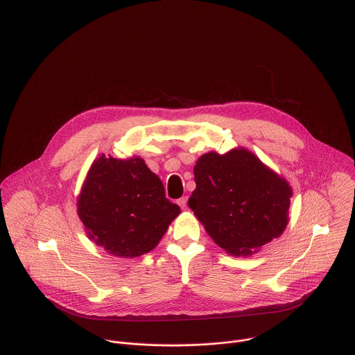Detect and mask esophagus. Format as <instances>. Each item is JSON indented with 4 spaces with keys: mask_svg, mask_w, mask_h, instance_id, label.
Masks as SVG:
<instances>
[{
    "mask_svg": "<svg viewBox=\"0 0 355 355\" xmlns=\"http://www.w3.org/2000/svg\"><path fill=\"white\" fill-rule=\"evenodd\" d=\"M178 204L180 205L182 209H187V197H182L178 200Z\"/></svg>",
    "mask_w": 355,
    "mask_h": 355,
    "instance_id": "obj_1",
    "label": "esophagus"
}]
</instances>
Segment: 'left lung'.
Here are the masks:
<instances>
[{"label": "left lung", "instance_id": "8db88e82", "mask_svg": "<svg viewBox=\"0 0 355 355\" xmlns=\"http://www.w3.org/2000/svg\"><path fill=\"white\" fill-rule=\"evenodd\" d=\"M194 180L189 207L212 240L232 255H251L288 223L291 187L245 148L201 155Z\"/></svg>", "mask_w": 355, "mask_h": 355}]
</instances>
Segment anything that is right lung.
Wrapping results in <instances>:
<instances>
[{
    "mask_svg": "<svg viewBox=\"0 0 355 355\" xmlns=\"http://www.w3.org/2000/svg\"><path fill=\"white\" fill-rule=\"evenodd\" d=\"M179 214V205L165 197L161 179L140 157L101 154L78 198V215L89 239L121 258L150 252Z\"/></svg>",
    "mask_w": 355,
    "mask_h": 355,
    "instance_id": "obj_1",
    "label": "right lung"
}]
</instances>
